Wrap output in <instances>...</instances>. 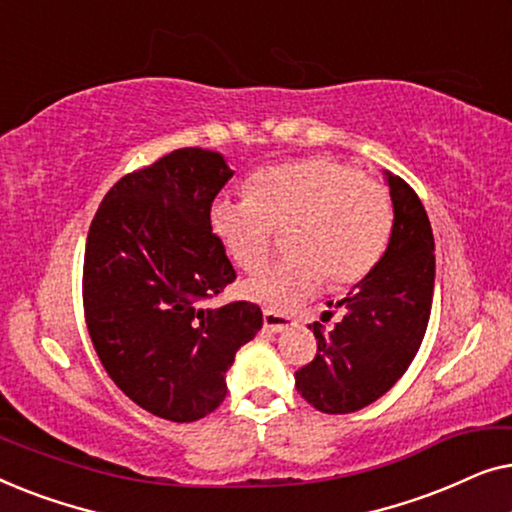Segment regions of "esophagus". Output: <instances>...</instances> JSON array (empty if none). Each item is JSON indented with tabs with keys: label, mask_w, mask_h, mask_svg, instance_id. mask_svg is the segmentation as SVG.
I'll return each instance as SVG.
<instances>
[{
	"label": "esophagus",
	"mask_w": 512,
	"mask_h": 512,
	"mask_svg": "<svg viewBox=\"0 0 512 512\" xmlns=\"http://www.w3.org/2000/svg\"><path fill=\"white\" fill-rule=\"evenodd\" d=\"M263 326L272 333H282V331H289V328L293 326V319L284 317V314H277V312H265Z\"/></svg>",
	"instance_id": "esophagus-1"
}]
</instances>
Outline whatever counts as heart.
<instances>
[{
	"instance_id": "obj_1",
	"label": "heart",
	"mask_w": 512,
	"mask_h": 512,
	"mask_svg": "<svg viewBox=\"0 0 512 512\" xmlns=\"http://www.w3.org/2000/svg\"><path fill=\"white\" fill-rule=\"evenodd\" d=\"M394 226L380 181L331 156H310L254 174L247 198L216 200L209 228L237 268L268 261L277 230L289 256L247 279L242 293L270 312H291L321 289L361 282L375 268Z\"/></svg>"
}]
</instances>
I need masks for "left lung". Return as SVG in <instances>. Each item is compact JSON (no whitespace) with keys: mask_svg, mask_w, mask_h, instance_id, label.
I'll return each mask as SVG.
<instances>
[{"mask_svg":"<svg viewBox=\"0 0 512 512\" xmlns=\"http://www.w3.org/2000/svg\"><path fill=\"white\" fill-rule=\"evenodd\" d=\"M387 181L394 202L389 247L340 300L342 319L331 331L319 321L310 324L317 356L296 370L300 396L328 415L356 412L387 394L415 359L429 326L436 279L429 216L408 181L389 172Z\"/></svg>","mask_w":512,"mask_h":512,"instance_id":"8db88e82","label":"left lung"}]
</instances>
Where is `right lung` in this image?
I'll list each match as a JSON object with an SVG mask.
<instances>
[{
	"instance_id": "obj_1",
	"label": "right lung",
	"mask_w": 512,
	"mask_h": 512,
	"mask_svg": "<svg viewBox=\"0 0 512 512\" xmlns=\"http://www.w3.org/2000/svg\"><path fill=\"white\" fill-rule=\"evenodd\" d=\"M233 170L188 146L111 186L90 223L83 314L116 387L151 415L195 422L226 398V370L263 326L261 307H202L235 282L209 209Z\"/></svg>"
}]
</instances>
